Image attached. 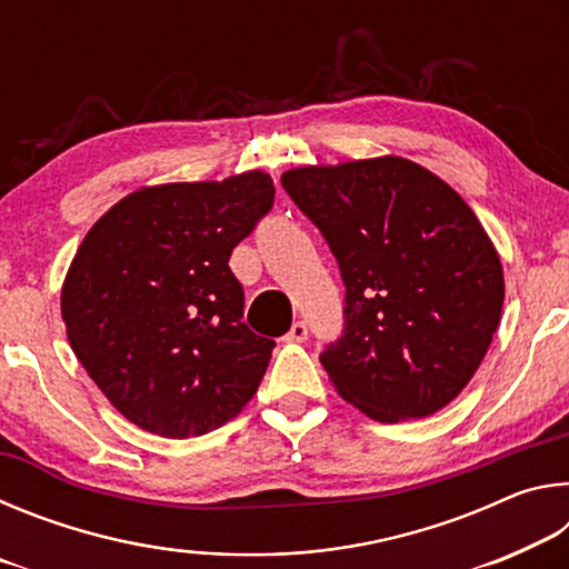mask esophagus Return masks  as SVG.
<instances>
[{
  "instance_id": "34e87169",
  "label": "esophagus",
  "mask_w": 569,
  "mask_h": 569,
  "mask_svg": "<svg viewBox=\"0 0 569 569\" xmlns=\"http://www.w3.org/2000/svg\"><path fill=\"white\" fill-rule=\"evenodd\" d=\"M308 339V326L303 323V321H296L293 326H291V331L286 333V341H306Z\"/></svg>"
}]
</instances>
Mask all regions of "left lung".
<instances>
[{
    "mask_svg": "<svg viewBox=\"0 0 569 569\" xmlns=\"http://www.w3.org/2000/svg\"><path fill=\"white\" fill-rule=\"evenodd\" d=\"M339 263L343 331L321 351L336 391L393 423L447 407L475 377L505 301L502 263L455 188L403 158L283 172Z\"/></svg>",
    "mask_w": 569,
    "mask_h": 569,
    "instance_id": "obj_1",
    "label": "left lung"
}]
</instances>
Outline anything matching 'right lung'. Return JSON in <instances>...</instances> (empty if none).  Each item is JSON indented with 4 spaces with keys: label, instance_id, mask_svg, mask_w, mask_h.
<instances>
[{
    "label": "right lung",
    "instance_id": "add662e5",
    "mask_svg": "<svg viewBox=\"0 0 569 569\" xmlns=\"http://www.w3.org/2000/svg\"><path fill=\"white\" fill-rule=\"evenodd\" d=\"M273 198L261 170L134 190L72 258L67 339L112 407L150 435H208L261 383L276 341L243 323L228 261Z\"/></svg>",
    "mask_w": 569,
    "mask_h": 569
}]
</instances>
